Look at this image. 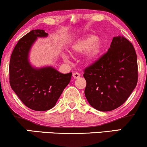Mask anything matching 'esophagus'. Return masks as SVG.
Returning <instances> with one entry per match:
<instances>
[{
    "instance_id": "esophagus-1",
    "label": "esophagus",
    "mask_w": 147,
    "mask_h": 147,
    "mask_svg": "<svg viewBox=\"0 0 147 147\" xmlns=\"http://www.w3.org/2000/svg\"><path fill=\"white\" fill-rule=\"evenodd\" d=\"M72 77H73L75 79H77L81 77V75L79 73V72H74L73 75H72Z\"/></svg>"
}]
</instances>
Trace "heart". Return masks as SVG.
<instances>
[{"label": "heart", "instance_id": "1", "mask_svg": "<svg viewBox=\"0 0 147 147\" xmlns=\"http://www.w3.org/2000/svg\"><path fill=\"white\" fill-rule=\"evenodd\" d=\"M102 48V44L99 40H97V37L95 35L90 34L84 36L80 38L72 45V51L74 54H80L88 51L87 52V59L88 60H92L98 56ZM64 59L68 61V57H64Z\"/></svg>", "mask_w": 147, "mask_h": 147}]
</instances>
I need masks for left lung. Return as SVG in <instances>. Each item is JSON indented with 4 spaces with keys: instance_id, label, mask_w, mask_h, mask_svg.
<instances>
[{
    "instance_id": "left-lung-1",
    "label": "left lung",
    "mask_w": 147,
    "mask_h": 147,
    "mask_svg": "<svg viewBox=\"0 0 147 147\" xmlns=\"http://www.w3.org/2000/svg\"><path fill=\"white\" fill-rule=\"evenodd\" d=\"M85 96L91 106L110 111L122 106L138 83L137 55L123 36L113 38L109 50L84 70Z\"/></svg>"
}]
</instances>
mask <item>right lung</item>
I'll list each match as a JSON object with an SVG mask.
<instances>
[{
	"label": "right lung",
	"mask_w": 147,
	"mask_h": 147,
	"mask_svg": "<svg viewBox=\"0 0 147 147\" xmlns=\"http://www.w3.org/2000/svg\"><path fill=\"white\" fill-rule=\"evenodd\" d=\"M43 30H34L18 41L10 58L9 84L27 107L36 111L51 109L70 82L72 72L62 74L52 67L34 68L28 53L37 37H45Z\"/></svg>",
	"instance_id": "right-lung-1"
}]
</instances>
